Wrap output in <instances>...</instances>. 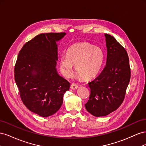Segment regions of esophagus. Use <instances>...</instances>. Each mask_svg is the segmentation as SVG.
Wrapping results in <instances>:
<instances>
[{
	"mask_svg": "<svg viewBox=\"0 0 146 146\" xmlns=\"http://www.w3.org/2000/svg\"><path fill=\"white\" fill-rule=\"evenodd\" d=\"M78 85H76L75 83H72L71 85H70V88L72 90H76L78 88Z\"/></svg>",
	"mask_w": 146,
	"mask_h": 146,
	"instance_id": "34e87169",
	"label": "esophagus"
}]
</instances>
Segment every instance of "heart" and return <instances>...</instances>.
Listing matches in <instances>:
<instances>
[{
	"instance_id": "1",
	"label": "heart",
	"mask_w": 146,
	"mask_h": 146,
	"mask_svg": "<svg viewBox=\"0 0 146 146\" xmlns=\"http://www.w3.org/2000/svg\"><path fill=\"white\" fill-rule=\"evenodd\" d=\"M105 55L102 48L90 43L74 44L67 50L66 55L60 58L61 73L69 77L73 73L74 64L77 73L84 80H90L99 74L105 63Z\"/></svg>"
}]
</instances>
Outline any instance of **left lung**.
I'll use <instances>...</instances> for the list:
<instances>
[{
	"label": "left lung",
	"instance_id": "left-lung-1",
	"mask_svg": "<svg viewBox=\"0 0 146 146\" xmlns=\"http://www.w3.org/2000/svg\"><path fill=\"white\" fill-rule=\"evenodd\" d=\"M105 36L107 62L99 76L88 83L91 94L85 105L87 111L96 117L107 116L120 107L130 80L127 51L113 36L108 34Z\"/></svg>",
	"mask_w": 146,
	"mask_h": 146
}]
</instances>
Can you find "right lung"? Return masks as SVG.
Listing matches in <instances>:
<instances>
[{"mask_svg": "<svg viewBox=\"0 0 146 146\" xmlns=\"http://www.w3.org/2000/svg\"><path fill=\"white\" fill-rule=\"evenodd\" d=\"M65 33H41L26 42L15 66V80L21 99L30 111L41 117L55 113L63 104L69 82L56 69V41Z\"/></svg>", "mask_w": 146, "mask_h": 146, "instance_id": "add662e5", "label": "right lung"}]
</instances>
